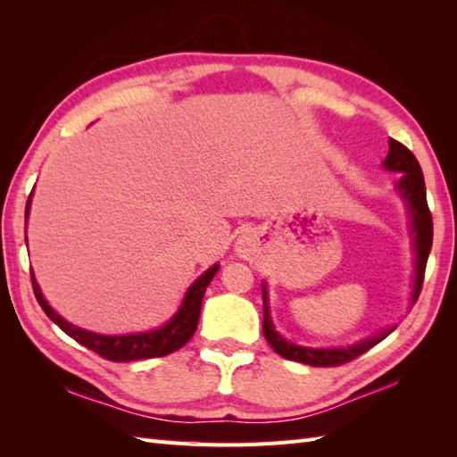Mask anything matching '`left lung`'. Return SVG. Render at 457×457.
Listing matches in <instances>:
<instances>
[{
  "instance_id": "8db88e82",
  "label": "left lung",
  "mask_w": 457,
  "mask_h": 457,
  "mask_svg": "<svg viewBox=\"0 0 457 457\" xmlns=\"http://www.w3.org/2000/svg\"><path fill=\"white\" fill-rule=\"evenodd\" d=\"M385 169L389 170H399L404 172V177L399 182V192L403 198L409 202L411 218H412V234H414V249H416V277H414V295L416 300L422 290L424 283V270H426V261H428L430 249H432V213L428 208V202H426V184H424V174L419 161L412 154L411 149H406L403 143L389 139V154L385 159ZM395 328L385 329L375 337H369L365 342H359L349 347H337V349H312V347H300L287 342L283 336L277 334L273 328V322L269 318V306H267V293L263 287V334L267 337L269 345L275 349V352L290 359V361L306 363L312 367H337L347 361H353L355 357L363 355L369 352L373 345L393 332Z\"/></svg>"
}]
</instances>
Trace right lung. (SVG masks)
<instances>
[{
	"label": "right lung",
	"mask_w": 457,
	"mask_h": 457,
	"mask_svg": "<svg viewBox=\"0 0 457 457\" xmlns=\"http://www.w3.org/2000/svg\"><path fill=\"white\" fill-rule=\"evenodd\" d=\"M29 204H31V196L27 200L25 216H29ZM220 265H213L208 269L196 283H194L187 296H184V303L180 310L169 324L162 328L154 329V332L147 334H129V336H102L94 332H86L82 328H76L71 322H66L61 316H58L54 310L46 304V300L41 295V288H38L37 280L31 273V283H33V293L38 300V304L45 310V314L53 320V322L62 329L64 334L74 337L76 342L82 344L84 347L92 349L94 353L100 357L108 359V361L123 363V361H135V359H151V357H162L172 352H177L188 339L196 332L198 320H200V308H202V298L206 293V287L210 280L216 275Z\"/></svg>",
	"instance_id": "right-lung-1"
}]
</instances>
